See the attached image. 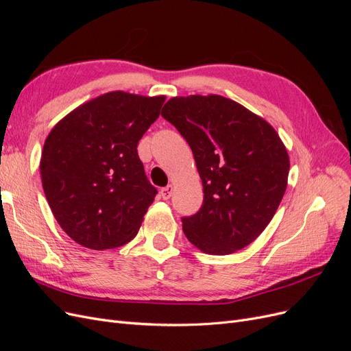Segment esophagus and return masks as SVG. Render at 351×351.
<instances>
[{
    "label": "esophagus",
    "instance_id": "1",
    "mask_svg": "<svg viewBox=\"0 0 351 351\" xmlns=\"http://www.w3.org/2000/svg\"><path fill=\"white\" fill-rule=\"evenodd\" d=\"M173 192H174V186L173 184H168L167 187L161 189V196H162L164 200H168L169 197H171Z\"/></svg>",
    "mask_w": 351,
    "mask_h": 351
}]
</instances>
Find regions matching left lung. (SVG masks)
<instances>
[{
    "label": "left lung",
    "mask_w": 351,
    "mask_h": 351,
    "mask_svg": "<svg viewBox=\"0 0 351 351\" xmlns=\"http://www.w3.org/2000/svg\"><path fill=\"white\" fill-rule=\"evenodd\" d=\"M161 115L193 152L204 205L183 218L189 241L208 254L249 246L267 228L287 189L290 158L274 127L221 95L174 97Z\"/></svg>",
    "instance_id": "8db88e82"
}]
</instances>
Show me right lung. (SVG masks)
I'll list each match as a JSON object with an SVG mask.
<instances>
[{"instance_id": "obj_1", "label": "right lung", "mask_w": 351, "mask_h": 351, "mask_svg": "<svg viewBox=\"0 0 351 351\" xmlns=\"http://www.w3.org/2000/svg\"><path fill=\"white\" fill-rule=\"evenodd\" d=\"M164 95L104 93L60 120L44 143L42 187L60 227L80 246H123L139 231L156 189L137 155Z\"/></svg>"}]
</instances>
